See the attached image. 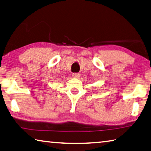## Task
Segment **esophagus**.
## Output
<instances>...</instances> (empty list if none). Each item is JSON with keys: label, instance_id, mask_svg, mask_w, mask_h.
Returning a JSON list of instances; mask_svg holds the SVG:
<instances>
[{"label": "esophagus", "instance_id": "34e87169", "mask_svg": "<svg viewBox=\"0 0 151 151\" xmlns=\"http://www.w3.org/2000/svg\"><path fill=\"white\" fill-rule=\"evenodd\" d=\"M72 76H73V78H80V73H73L72 74Z\"/></svg>", "mask_w": 151, "mask_h": 151}]
</instances>
